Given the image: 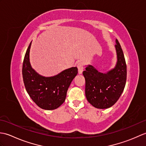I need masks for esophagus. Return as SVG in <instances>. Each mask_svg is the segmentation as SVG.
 Listing matches in <instances>:
<instances>
[{"instance_id": "obj_1", "label": "esophagus", "mask_w": 146, "mask_h": 146, "mask_svg": "<svg viewBox=\"0 0 146 146\" xmlns=\"http://www.w3.org/2000/svg\"><path fill=\"white\" fill-rule=\"evenodd\" d=\"M76 66H77V68H78V73L82 74L83 71V69H84V64H83L82 62H79V63L77 64Z\"/></svg>"}]
</instances>
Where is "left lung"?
<instances>
[{
    "label": "left lung",
    "instance_id": "left-lung-1",
    "mask_svg": "<svg viewBox=\"0 0 146 146\" xmlns=\"http://www.w3.org/2000/svg\"><path fill=\"white\" fill-rule=\"evenodd\" d=\"M115 48L117 63L114 69L102 73L89 65L83 71L85 79V95L87 100L97 108H107L119 100L125 88L127 65L124 55L118 40Z\"/></svg>",
    "mask_w": 146,
    "mask_h": 146
}]
</instances>
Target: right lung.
I'll use <instances>...</instances> for the list:
<instances>
[{
    "label": "right lung",
    "mask_w": 146,
    "mask_h": 146,
    "mask_svg": "<svg viewBox=\"0 0 146 146\" xmlns=\"http://www.w3.org/2000/svg\"><path fill=\"white\" fill-rule=\"evenodd\" d=\"M30 43L23 64V78L27 94L33 102L44 110H54L63 103L67 90L78 73V68L73 67L65 70L52 77L38 75L29 63Z\"/></svg>",
    "instance_id": "right-lung-1"
}]
</instances>
